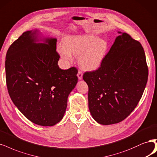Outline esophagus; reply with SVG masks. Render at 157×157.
I'll return each instance as SVG.
<instances>
[{"label": "esophagus", "mask_w": 157, "mask_h": 157, "mask_svg": "<svg viewBox=\"0 0 157 157\" xmlns=\"http://www.w3.org/2000/svg\"><path fill=\"white\" fill-rule=\"evenodd\" d=\"M77 76H78V78L79 80H82V73L80 71H78V73H77Z\"/></svg>", "instance_id": "1"}]
</instances>
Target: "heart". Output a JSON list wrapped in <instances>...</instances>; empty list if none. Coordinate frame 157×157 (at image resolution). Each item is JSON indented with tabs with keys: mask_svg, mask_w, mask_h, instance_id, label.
I'll use <instances>...</instances> for the list:
<instances>
[{
	"mask_svg": "<svg viewBox=\"0 0 157 157\" xmlns=\"http://www.w3.org/2000/svg\"><path fill=\"white\" fill-rule=\"evenodd\" d=\"M108 45L105 40L91 34H81L66 37L59 51L65 60H71L73 56L78 57L80 67L86 71L98 69L107 55Z\"/></svg>",
	"mask_w": 157,
	"mask_h": 157,
	"instance_id": "heart-1",
	"label": "heart"
}]
</instances>
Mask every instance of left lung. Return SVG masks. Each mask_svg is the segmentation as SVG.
Instances as JSON below:
<instances>
[{"label":"left lung","instance_id":"obj_1","mask_svg":"<svg viewBox=\"0 0 157 157\" xmlns=\"http://www.w3.org/2000/svg\"><path fill=\"white\" fill-rule=\"evenodd\" d=\"M118 36L102 62L83 79L88 86V106L101 125L120 123L131 114L143 95L148 67L141 44L127 33Z\"/></svg>","mask_w":157,"mask_h":157}]
</instances>
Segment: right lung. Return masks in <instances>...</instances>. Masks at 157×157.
<instances>
[{
  "instance_id": "add662e5",
  "label": "right lung",
  "mask_w": 157,
  "mask_h": 157,
  "mask_svg": "<svg viewBox=\"0 0 157 157\" xmlns=\"http://www.w3.org/2000/svg\"><path fill=\"white\" fill-rule=\"evenodd\" d=\"M37 32H25L9 47L5 62L6 85L11 99L28 120L53 126L63 117L67 97L78 82V71L75 67H59L56 39L37 44Z\"/></svg>"
}]
</instances>
